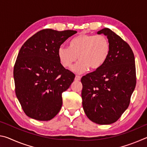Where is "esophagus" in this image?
Here are the masks:
<instances>
[{
	"label": "esophagus",
	"instance_id": "1",
	"mask_svg": "<svg viewBox=\"0 0 147 147\" xmlns=\"http://www.w3.org/2000/svg\"><path fill=\"white\" fill-rule=\"evenodd\" d=\"M80 79H81V76H78V75H76L75 78H74V80H75L76 81L80 80Z\"/></svg>",
	"mask_w": 147,
	"mask_h": 147
}]
</instances>
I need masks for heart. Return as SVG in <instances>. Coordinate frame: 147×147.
I'll return each mask as SVG.
<instances>
[{
	"label": "heart",
	"instance_id": "1",
	"mask_svg": "<svg viewBox=\"0 0 147 147\" xmlns=\"http://www.w3.org/2000/svg\"><path fill=\"white\" fill-rule=\"evenodd\" d=\"M110 51L109 39L104 35L83 34L69 42V48L61 46L58 51L59 60L65 68H70L78 58L80 61L73 67L76 73H83L89 68L95 70L105 63Z\"/></svg>",
	"mask_w": 147,
	"mask_h": 147
}]
</instances>
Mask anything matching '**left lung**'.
I'll list each match as a JSON object with an SVG mask.
<instances>
[{
  "instance_id": "obj_1",
  "label": "left lung",
  "mask_w": 147,
  "mask_h": 147,
  "mask_svg": "<svg viewBox=\"0 0 147 147\" xmlns=\"http://www.w3.org/2000/svg\"><path fill=\"white\" fill-rule=\"evenodd\" d=\"M98 34L107 36L109 56L102 66L81 78L84 112L99 124L116 122L128 108L136 85L135 58L130 45L108 28Z\"/></svg>"
}]
</instances>
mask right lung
Here are the masks:
<instances>
[{
  "instance_id": "right-lung-1",
  "label": "right lung",
  "mask_w": 147,
  "mask_h": 147,
  "mask_svg": "<svg viewBox=\"0 0 147 147\" xmlns=\"http://www.w3.org/2000/svg\"><path fill=\"white\" fill-rule=\"evenodd\" d=\"M75 30L43 29L33 35L19 52L13 67L15 91L29 117L49 121L61 109L62 93L75 75L59 60L58 51Z\"/></svg>"
}]
</instances>
